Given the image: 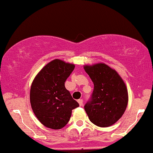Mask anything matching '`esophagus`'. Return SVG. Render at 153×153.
I'll use <instances>...</instances> for the list:
<instances>
[{
    "label": "esophagus",
    "mask_w": 153,
    "mask_h": 153,
    "mask_svg": "<svg viewBox=\"0 0 153 153\" xmlns=\"http://www.w3.org/2000/svg\"><path fill=\"white\" fill-rule=\"evenodd\" d=\"M78 102H79V104L80 106H82V105H83V100H82V99L78 100Z\"/></svg>",
    "instance_id": "esophagus-1"
}]
</instances>
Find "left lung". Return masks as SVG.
<instances>
[{"mask_svg": "<svg viewBox=\"0 0 153 153\" xmlns=\"http://www.w3.org/2000/svg\"><path fill=\"white\" fill-rule=\"evenodd\" d=\"M94 84L85 110L90 121L100 127L111 126L122 116L128 103L126 85L115 70L105 63L84 66Z\"/></svg>", "mask_w": 153, "mask_h": 153, "instance_id": "8db88e82", "label": "left lung"}]
</instances>
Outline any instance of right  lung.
Instances as JSON below:
<instances>
[{
	"instance_id": "obj_1",
	"label": "right lung",
	"mask_w": 153,
	"mask_h": 153,
	"mask_svg": "<svg viewBox=\"0 0 153 153\" xmlns=\"http://www.w3.org/2000/svg\"><path fill=\"white\" fill-rule=\"evenodd\" d=\"M74 65L56 59L48 63L32 82L30 102L32 111L42 124L53 129L64 127L72 110L79 105L65 87V82Z\"/></svg>"
}]
</instances>
